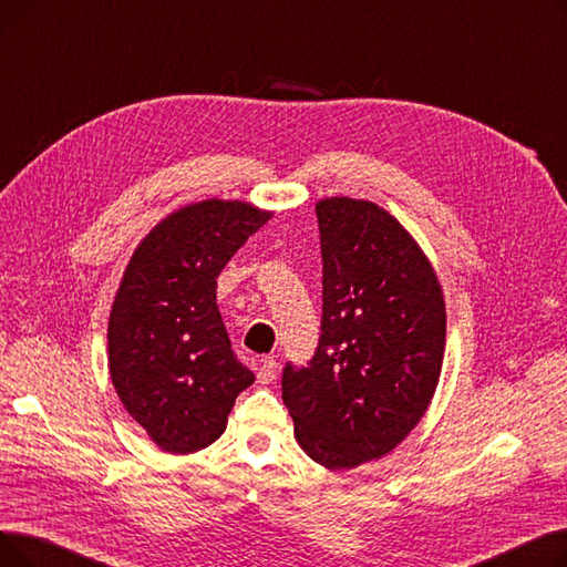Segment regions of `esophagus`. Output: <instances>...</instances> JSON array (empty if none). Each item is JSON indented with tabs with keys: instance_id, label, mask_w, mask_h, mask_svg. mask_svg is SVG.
Listing matches in <instances>:
<instances>
[{
	"instance_id": "esophagus-1",
	"label": "esophagus",
	"mask_w": 567,
	"mask_h": 567,
	"mask_svg": "<svg viewBox=\"0 0 567 567\" xmlns=\"http://www.w3.org/2000/svg\"><path fill=\"white\" fill-rule=\"evenodd\" d=\"M278 377V363L274 359H261L259 370H257V381L259 383H271Z\"/></svg>"
}]
</instances>
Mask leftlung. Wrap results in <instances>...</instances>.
Returning a JSON list of instances; mask_svg holds the SVG:
<instances>
[{
    "instance_id": "8db88e82",
    "label": "left lung",
    "mask_w": 567,
    "mask_h": 567,
    "mask_svg": "<svg viewBox=\"0 0 567 567\" xmlns=\"http://www.w3.org/2000/svg\"><path fill=\"white\" fill-rule=\"evenodd\" d=\"M323 257L321 338L310 368L282 372L303 453L331 471L389 455L439 385L445 301L430 257L370 199L317 202Z\"/></svg>"
}]
</instances>
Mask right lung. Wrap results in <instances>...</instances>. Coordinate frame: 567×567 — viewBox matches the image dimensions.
Listing matches in <instances>:
<instances>
[{
  "instance_id": "1",
  "label": "right lung",
  "mask_w": 567,
  "mask_h": 567,
  "mask_svg": "<svg viewBox=\"0 0 567 567\" xmlns=\"http://www.w3.org/2000/svg\"><path fill=\"white\" fill-rule=\"evenodd\" d=\"M244 199H202L152 227L114 293L107 370L131 419L161 451L190 455L227 427L255 374L236 359L216 303L225 264L268 220Z\"/></svg>"
}]
</instances>
